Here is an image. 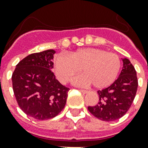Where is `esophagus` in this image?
Listing matches in <instances>:
<instances>
[{
    "label": "esophagus",
    "instance_id": "obj_1",
    "mask_svg": "<svg viewBox=\"0 0 148 148\" xmlns=\"http://www.w3.org/2000/svg\"><path fill=\"white\" fill-rule=\"evenodd\" d=\"M82 93H84V94H87L88 93V90H83V89H81V90H80Z\"/></svg>",
    "mask_w": 148,
    "mask_h": 148
}]
</instances>
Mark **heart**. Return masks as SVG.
Instances as JSON below:
<instances>
[{
    "label": "heart",
    "mask_w": 148,
    "mask_h": 148,
    "mask_svg": "<svg viewBox=\"0 0 148 148\" xmlns=\"http://www.w3.org/2000/svg\"><path fill=\"white\" fill-rule=\"evenodd\" d=\"M121 67V61L118 55L99 48L77 50L67 57L58 55L54 63L56 75L61 83L70 82L81 70L83 75L75 83L91 84L97 89L110 85L117 77Z\"/></svg>",
    "instance_id": "b5f03b06"
}]
</instances>
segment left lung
Instances as JSON below:
<instances>
[{"instance_id": "1", "label": "left lung", "mask_w": 148, "mask_h": 148, "mask_svg": "<svg viewBox=\"0 0 148 148\" xmlns=\"http://www.w3.org/2000/svg\"><path fill=\"white\" fill-rule=\"evenodd\" d=\"M118 78L108 88L97 90L99 101L88 108L90 114L104 121H113L124 116L131 108L138 90L137 73L131 61L124 58Z\"/></svg>"}]
</instances>
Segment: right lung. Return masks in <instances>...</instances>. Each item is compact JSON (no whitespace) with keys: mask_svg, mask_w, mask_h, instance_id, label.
<instances>
[{"mask_svg":"<svg viewBox=\"0 0 148 148\" xmlns=\"http://www.w3.org/2000/svg\"><path fill=\"white\" fill-rule=\"evenodd\" d=\"M55 51L31 53L20 61L12 74L14 94L20 108L36 120L56 117L64 109L70 88L52 71Z\"/></svg>","mask_w":148,"mask_h":148,"instance_id":"1","label":"right lung"}]
</instances>
